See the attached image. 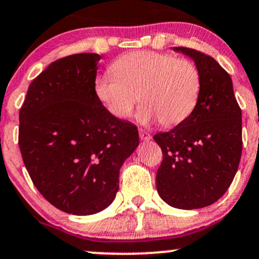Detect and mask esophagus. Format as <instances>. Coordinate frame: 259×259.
Instances as JSON below:
<instances>
[{"label":"esophagus","mask_w":259,"mask_h":259,"mask_svg":"<svg viewBox=\"0 0 259 259\" xmlns=\"http://www.w3.org/2000/svg\"><path fill=\"white\" fill-rule=\"evenodd\" d=\"M139 137H141L142 141H144V142H149L151 139L150 133L147 132V131H144V130H139Z\"/></svg>","instance_id":"34e87169"}]
</instances>
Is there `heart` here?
<instances>
[{
	"label": "heart",
	"mask_w": 259,
	"mask_h": 259,
	"mask_svg": "<svg viewBox=\"0 0 259 259\" xmlns=\"http://www.w3.org/2000/svg\"><path fill=\"white\" fill-rule=\"evenodd\" d=\"M112 74L100 75L94 92L109 114L127 118L138 102L136 118L143 124L159 120L162 126L183 122L195 110L202 88L199 66L187 58L139 51L111 64Z\"/></svg>",
	"instance_id": "b5f03b06"
}]
</instances>
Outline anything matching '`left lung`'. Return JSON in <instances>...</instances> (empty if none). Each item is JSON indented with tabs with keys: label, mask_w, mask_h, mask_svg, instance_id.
Masks as SVG:
<instances>
[{
	"label": "left lung",
	"mask_w": 259,
	"mask_h": 259,
	"mask_svg": "<svg viewBox=\"0 0 259 259\" xmlns=\"http://www.w3.org/2000/svg\"><path fill=\"white\" fill-rule=\"evenodd\" d=\"M199 66L202 88L195 110L168 132L156 133L162 150L157 193L176 208L212 205L224 195L238 171L242 151L241 109L228 72L212 57L175 47Z\"/></svg>",
	"instance_id": "obj_1"
}]
</instances>
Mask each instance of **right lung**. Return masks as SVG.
Segmentation results:
<instances>
[{
	"label": "right lung",
	"mask_w": 259,
	"mask_h": 259,
	"mask_svg": "<svg viewBox=\"0 0 259 259\" xmlns=\"http://www.w3.org/2000/svg\"><path fill=\"white\" fill-rule=\"evenodd\" d=\"M99 54L60 58L30 83L19 111V148L41 195L76 215L114 201L137 126L114 117L94 92Z\"/></svg>",
	"instance_id": "obj_1"
}]
</instances>
